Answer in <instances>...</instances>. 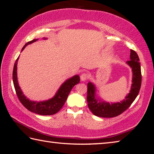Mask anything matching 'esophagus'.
Segmentation results:
<instances>
[{
  "label": "esophagus",
  "instance_id": "esophagus-1",
  "mask_svg": "<svg viewBox=\"0 0 154 154\" xmlns=\"http://www.w3.org/2000/svg\"><path fill=\"white\" fill-rule=\"evenodd\" d=\"M88 74L85 73V72H83V73L81 75V76H80L81 80H82V82H85V81L88 79Z\"/></svg>",
  "mask_w": 154,
  "mask_h": 154
}]
</instances>
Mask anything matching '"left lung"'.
Returning a JSON list of instances; mask_svg holds the SVG:
<instances>
[{
	"label": "left lung",
	"instance_id": "1",
	"mask_svg": "<svg viewBox=\"0 0 154 154\" xmlns=\"http://www.w3.org/2000/svg\"><path fill=\"white\" fill-rule=\"evenodd\" d=\"M130 60L127 64L132 71V83L128 94L120 103H109L101 101L96 97V87L92 82L88 83L87 101L88 107L96 116L100 118H113L122 114L131 105L139 94L141 85V71L139 58L137 54L130 49Z\"/></svg>",
	"mask_w": 154,
	"mask_h": 154
}]
</instances>
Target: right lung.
<instances>
[{
    "label": "right lung",
    "instance_id": "obj_1",
    "mask_svg": "<svg viewBox=\"0 0 154 154\" xmlns=\"http://www.w3.org/2000/svg\"><path fill=\"white\" fill-rule=\"evenodd\" d=\"M46 39V38H43ZM38 39H33L29 42L25 44L23 47L22 51L29 44L32 43ZM19 57L17 58L16 61L15 62L14 71H13V82H14V88L16 92L17 96L19 98L21 103L24 105L28 110L41 116H51L54 115L60 110L64 104L66 102L68 96H69L70 92H71L72 88L75 85L79 83L80 82V78L79 75H75L70 79H67L66 82L62 83V85L60 87L59 90L57 91L56 94L53 98L45 101H39V102H36V101L30 100L27 98L23 94L22 90L18 84L17 82V60Z\"/></svg>",
    "mask_w": 154,
    "mask_h": 154
}]
</instances>
